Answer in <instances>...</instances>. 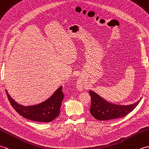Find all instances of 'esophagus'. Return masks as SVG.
<instances>
[{"mask_svg":"<svg viewBox=\"0 0 149 149\" xmlns=\"http://www.w3.org/2000/svg\"><path fill=\"white\" fill-rule=\"evenodd\" d=\"M77 88H78V90H83V89H84L85 84L84 83L83 81L81 79H78V81L77 82Z\"/></svg>","mask_w":149,"mask_h":149,"instance_id":"obj_1","label":"esophagus"}]
</instances>
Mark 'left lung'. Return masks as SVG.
<instances>
[{"mask_svg": "<svg viewBox=\"0 0 149 149\" xmlns=\"http://www.w3.org/2000/svg\"><path fill=\"white\" fill-rule=\"evenodd\" d=\"M91 102L90 113L97 120L106 121L125 116L134 109L140 102L141 99L138 102L130 105H116L102 99L99 95L93 91H89Z\"/></svg>", "mask_w": 149, "mask_h": 149, "instance_id": "1", "label": "left lung"}]
</instances>
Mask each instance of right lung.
I'll return each mask as SVG.
<instances>
[{
	"instance_id": "1",
	"label": "right lung",
	"mask_w": 149,
	"mask_h": 149,
	"mask_svg": "<svg viewBox=\"0 0 149 149\" xmlns=\"http://www.w3.org/2000/svg\"><path fill=\"white\" fill-rule=\"evenodd\" d=\"M63 86H60L52 95L44 102L34 106H24L18 104L6 90V95L12 107L19 115L33 121L50 122L59 115L60 107L64 98Z\"/></svg>"
}]
</instances>
